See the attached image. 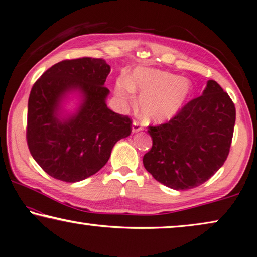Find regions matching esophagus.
I'll use <instances>...</instances> for the list:
<instances>
[{"instance_id":"34e87169","label":"esophagus","mask_w":257,"mask_h":257,"mask_svg":"<svg viewBox=\"0 0 257 257\" xmlns=\"http://www.w3.org/2000/svg\"><path fill=\"white\" fill-rule=\"evenodd\" d=\"M141 130H142L141 123H139V121L134 120L133 124H132V132H133V133H137V132H140Z\"/></svg>"}]
</instances>
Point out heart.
<instances>
[{
    "mask_svg": "<svg viewBox=\"0 0 257 257\" xmlns=\"http://www.w3.org/2000/svg\"><path fill=\"white\" fill-rule=\"evenodd\" d=\"M115 92L124 102H132L133 93H139V110L143 118L164 121L184 107L192 92V84L187 79L167 71L140 67L128 79H117Z\"/></svg>",
    "mask_w": 257,
    "mask_h": 257,
    "instance_id": "b5f03b06",
    "label": "heart"
}]
</instances>
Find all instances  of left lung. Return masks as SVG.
Listing matches in <instances>:
<instances>
[{"label":"left lung","mask_w":257,"mask_h":257,"mask_svg":"<svg viewBox=\"0 0 257 257\" xmlns=\"http://www.w3.org/2000/svg\"><path fill=\"white\" fill-rule=\"evenodd\" d=\"M236 108L214 80L168 123L149 126L152 148L143 165L176 191L200 186L222 167L230 150Z\"/></svg>","instance_id":"1"}]
</instances>
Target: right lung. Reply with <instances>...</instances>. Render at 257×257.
<instances>
[{"label": "right lung", "mask_w": 257, "mask_h": 257, "mask_svg": "<svg viewBox=\"0 0 257 257\" xmlns=\"http://www.w3.org/2000/svg\"><path fill=\"white\" fill-rule=\"evenodd\" d=\"M110 66L101 58L62 61L36 81L28 100L27 143L36 163L66 183L83 181L109 159L115 143L131 134L132 120L107 107L103 87ZM78 94L71 113L64 102Z\"/></svg>", "instance_id": "right-lung-1"}]
</instances>
